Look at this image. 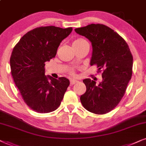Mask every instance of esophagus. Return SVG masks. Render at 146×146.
I'll list each match as a JSON object with an SVG mask.
<instances>
[{
  "mask_svg": "<svg viewBox=\"0 0 146 146\" xmlns=\"http://www.w3.org/2000/svg\"><path fill=\"white\" fill-rule=\"evenodd\" d=\"M70 82V85L72 86V85H74V84H75L76 83H77L78 81H76V80H71Z\"/></svg>",
  "mask_w": 146,
  "mask_h": 146,
  "instance_id": "34e87169",
  "label": "esophagus"
}]
</instances>
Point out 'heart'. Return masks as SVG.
<instances>
[{
	"label": "heart",
	"instance_id": "b5f03b06",
	"mask_svg": "<svg viewBox=\"0 0 146 146\" xmlns=\"http://www.w3.org/2000/svg\"><path fill=\"white\" fill-rule=\"evenodd\" d=\"M87 42V41L84 38H78L76 40L74 41L73 42V46H79V45H81L82 44L84 43H86ZM70 74L73 76H76V73L74 70H70Z\"/></svg>",
	"mask_w": 146,
	"mask_h": 146
}]
</instances>
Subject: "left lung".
I'll return each instance as SVG.
<instances>
[{
  "label": "left lung",
  "mask_w": 146,
  "mask_h": 146,
  "mask_svg": "<svg viewBox=\"0 0 146 146\" xmlns=\"http://www.w3.org/2000/svg\"><path fill=\"white\" fill-rule=\"evenodd\" d=\"M92 45L90 65H96L102 82L96 86L90 78L83 82L86 91L80 96L84 108L96 114H105L114 109L126 90L132 75L133 56L125 40L110 28L91 24L75 29Z\"/></svg>",
  "instance_id": "1"
}]
</instances>
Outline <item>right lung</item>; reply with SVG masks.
Listing matches in <instances>:
<instances>
[{"label":"right lung","mask_w":146,"mask_h":146,"mask_svg":"<svg viewBox=\"0 0 146 146\" xmlns=\"http://www.w3.org/2000/svg\"><path fill=\"white\" fill-rule=\"evenodd\" d=\"M72 31L71 27H38L26 33L14 47L10 58L12 76L24 102L36 112L56 110L70 85L64 77L46 76L44 66Z\"/></svg>","instance_id":"add662e5"}]
</instances>
